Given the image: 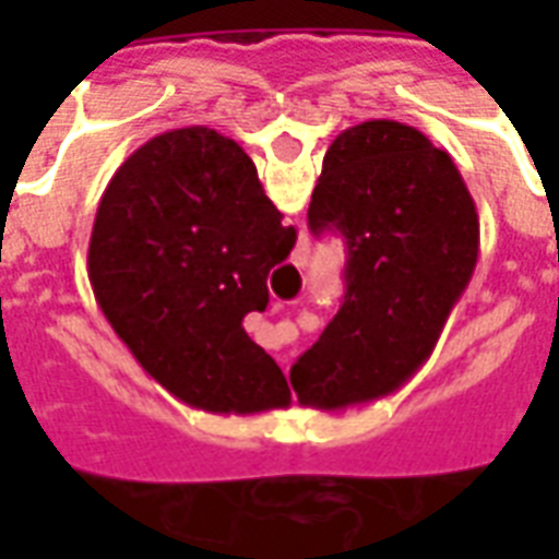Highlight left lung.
Segmentation results:
<instances>
[{
  "instance_id": "8db88e82",
  "label": "left lung",
  "mask_w": 559,
  "mask_h": 559,
  "mask_svg": "<svg viewBox=\"0 0 559 559\" xmlns=\"http://www.w3.org/2000/svg\"><path fill=\"white\" fill-rule=\"evenodd\" d=\"M308 227L347 239L344 302L290 368L308 407L344 411L399 392L443 332L479 257V212L449 152L419 128L371 119L323 158Z\"/></svg>"
}]
</instances>
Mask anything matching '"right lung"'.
<instances>
[{"label":"right lung","mask_w":559,"mask_h":559,"mask_svg":"<svg viewBox=\"0 0 559 559\" xmlns=\"http://www.w3.org/2000/svg\"><path fill=\"white\" fill-rule=\"evenodd\" d=\"M254 160L215 128L164 131L104 188L90 281L107 323L155 383L188 407L251 416L290 404L275 359L242 329L296 230Z\"/></svg>","instance_id":"obj_1"}]
</instances>
